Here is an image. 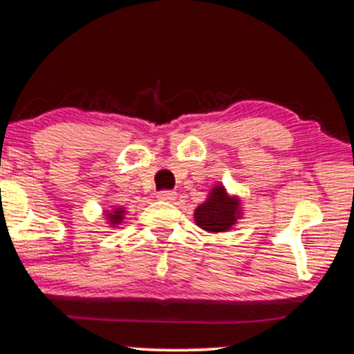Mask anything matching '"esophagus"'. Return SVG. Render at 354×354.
I'll use <instances>...</instances> for the list:
<instances>
[{
    "label": "esophagus",
    "mask_w": 354,
    "mask_h": 354,
    "mask_svg": "<svg viewBox=\"0 0 354 354\" xmlns=\"http://www.w3.org/2000/svg\"><path fill=\"white\" fill-rule=\"evenodd\" d=\"M156 198L162 199V201H174L177 198V194L174 191H158L156 192Z\"/></svg>",
    "instance_id": "34e87169"
}]
</instances>
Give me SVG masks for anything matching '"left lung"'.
<instances>
[{"label":"left lung","mask_w":354,"mask_h":354,"mask_svg":"<svg viewBox=\"0 0 354 354\" xmlns=\"http://www.w3.org/2000/svg\"><path fill=\"white\" fill-rule=\"evenodd\" d=\"M239 212V199L227 196L222 185H216L203 205L194 212V220L208 232H225L236 223Z\"/></svg>","instance_id":"left-lung-1"}]
</instances>
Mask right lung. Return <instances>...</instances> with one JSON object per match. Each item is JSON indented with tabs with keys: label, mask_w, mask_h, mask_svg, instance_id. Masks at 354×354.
<instances>
[{
	"label": "right lung",
	"mask_w": 354,
	"mask_h": 354,
	"mask_svg": "<svg viewBox=\"0 0 354 354\" xmlns=\"http://www.w3.org/2000/svg\"><path fill=\"white\" fill-rule=\"evenodd\" d=\"M106 216H108V220H110V222L113 223V225H117V223H120L122 220H124V209L117 208L113 213H108Z\"/></svg>",
	"instance_id": "add662e5"
}]
</instances>
